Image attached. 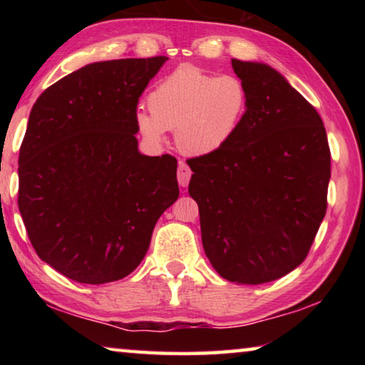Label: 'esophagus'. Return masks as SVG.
Returning <instances> with one entry per match:
<instances>
[{
    "label": "esophagus",
    "mask_w": 365,
    "mask_h": 365,
    "mask_svg": "<svg viewBox=\"0 0 365 365\" xmlns=\"http://www.w3.org/2000/svg\"><path fill=\"white\" fill-rule=\"evenodd\" d=\"M191 178V169L187 165L185 160H178V169H177V180L180 183V187H187Z\"/></svg>",
    "instance_id": "34e87169"
}]
</instances>
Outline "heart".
Wrapping results in <instances>:
<instances>
[{"instance_id": "1", "label": "heart", "mask_w": 365, "mask_h": 365, "mask_svg": "<svg viewBox=\"0 0 365 365\" xmlns=\"http://www.w3.org/2000/svg\"><path fill=\"white\" fill-rule=\"evenodd\" d=\"M250 104L248 86L235 73L212 76L182 67L154 86L135 125L148 143L159 145L174 128L178 150L191 156L219 151L237 133Z\"/></svg>"}]
</instances>
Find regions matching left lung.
I'll return each mask as SVG.
<instances>
[{"instance_id": "left-lung-1", "label": "left lung", "mask_w": 365, "mask_h": 365, "mask_svg": "<svg viewBox=\"0 0 365 365\" xmlns=\"http://www.w3.org/2000/svg\"><path fill=\"white\" fill-rule=\"evenodd\" d=\"M250 104L219 151L188 159L202 248L228 282L259 285L304 261L325 217L330 148L324 122L280 72L232 59Z\"/></svg>"}]
</instances>
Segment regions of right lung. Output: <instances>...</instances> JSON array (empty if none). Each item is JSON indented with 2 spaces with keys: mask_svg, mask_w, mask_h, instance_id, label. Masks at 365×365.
<instances>
[{
  "mask_svg": "<svg viewBox=\"0 0 365 365\" xmlns=\"http://www.w3.org/2000/svg\"><path fill=\"white\" fill-rule=\"evenodd\" d=\"M165 56L93 63L46 88L19 153L17 205L41 261L90 285L138 267L178 197L177 159L138 151V98Z\"/></svg>",
  "mask_w": 365,
  "mask_h": 365,
  "instance_id": "1",
  "label": "right lung"
}]
</instances>
